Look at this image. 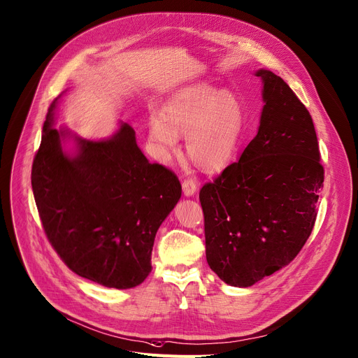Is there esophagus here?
<instances>
[{
  "label": "esophagus",
  "instance_id": "1",
  "mask_svg": "<svg viewBox=\"0 0 358 358\" xmlns=\"http://www.w3.org/2000/svg\"><path fill=\"white\" fill-rule=\"evenodd\" d=\"M182 189H183V194L186 196H192L196 192L198 183L194 179H183L182 180Z\"/></svg>",
  "mask_w": 358,
  "mask_h": 358
}]
</instances>
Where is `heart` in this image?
Masks as SVG:
<instances>
[{
    "label": "heart",
    "mask_w": 358,
    "mask_h": 358,
    "mask_svg": "<svg viewBox=\"0 0 358 358\" xmlns=\"http://www.w3.org/2000/svg\"><path fill=\"white\" fill-rule=\"evenodd\" d=\"M243 125L244 108L236 94L198 83L176 94L163 107V115L152 114L149 134L162 160L178 150V134H187L189 157L214 172L233 157Z\"/></svg>",
    "instance_id": "b5f03b06"
}]
</instances>
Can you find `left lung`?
Returning <instances> with one entry per match:
<instances>
[{"mask_svg": "<svg viewBox=\"0 0 358 358\" xmlns=\"http://www.w3.org/2000/svg\"><path fill=\"white\" fill-rule=\"evenodd\" d=\"M257 136L199 192L206 262L221 280L248 287L287 266L318 214L324 167L313 121L287 83L270 71Z\"/></svg>", "mask_w": 358, "mask_h": 358, "instance_id": "8db88e82", "label": "left lung"}]
</instances>
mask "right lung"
Returning <instances> with one entry per match:
<instances>
[{
    "label": "right lung",
    "mask_w": 358,
    "mask_h": 358,
    "mask_svg": "<svg viewBox=\"0 0 358 358\" xmlns=\"http://www.w3.org/2000/svg\"><path fill=\"white\" fill-rule=\"evenodd\" d=\"M50 103L31 166V186L45 234L78 276L105 287L130 289L152 271L160 224L182 195L178 176L150 163L136 131L121 124L103 141L78 138L75 157L63 153Z\"/></svg>",
    "instance_id": "add662e5"
}]
</instances>
